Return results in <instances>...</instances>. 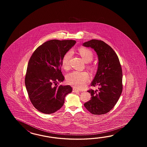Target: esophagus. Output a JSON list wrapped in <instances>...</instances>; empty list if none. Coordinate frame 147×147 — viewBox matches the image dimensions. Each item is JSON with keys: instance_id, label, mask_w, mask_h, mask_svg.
<instances>
[{"instance_id": "obj_1", "label": "esophagus", "mask_w": 147, "mask_h": 147, "mask_svg": "<svg viewBox=\"0 0 147 147\" xmlns=\"http://www.w3.org/2000/svg\"><path fill=\"white\" fill-rule=\"evenodd\" d=\"M72 91L74 92H75V93H77V92H79V90H78V89H76V88H73V90H72Z\"/></svg>"}]
</instances>
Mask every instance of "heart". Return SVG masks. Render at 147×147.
I'll return each instance as SVG.
<instances>
[{"label": "heart", "mask_w": 147, "mask_h": 147, "mask_svg": "<svg viewBox=\"0 0 147 147\" xmlns=\"http://www.w3.org/2000/svg\"><path fill=\"white\" fill-rule=\"evenodd\" d=\"M79 53L86 63H89L93 59V53L88 49L81 48L79 50ZM71 55L72 53L71 51H68L63 57L61 64L63 69H68L69 68L70 59ZM88 79L89 75L86 71H79L75 70L69 72L66 75V80L67 82L73 87L78 89L84 87L86 84Z\"/></svg>", "instance_id": "obj_1"}]
</instances>
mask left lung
<instances>
[{"label": "left lung", "mask_w": 147, "mask_h": 147, "mask_svg": "<svg viewBox=\"0 0 147 147\" xmlns=\"http://www.w3.org/2000/svg\"><path fill=\"white\" fill-rule=\"evenodd\" d=\"M91 47L98 57L97 73L91 86H99L98 90L90 89V100L84 104L94 115L108 113L115 106L122 91V71L119 58L113 48L102 40L92 39L83 44Z\"/></svg>", "instance_id": "8db88e82"}]
</instances>
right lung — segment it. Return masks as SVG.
Returning a JSON list of instances; mask_svg holds the SVG:
<instances>
[{"instance_id":"obj_1","label":"right lung","mask_w":147,"mask_h":147,"mask_svg":"<svg viewBox=\"0 0 147 147\" xmlns=\"http://www.w3.org/2000/svg\"><path fill=\"white\" fill-rule=\"evenodd\" d=\"M76 42L48 41L38 47L29 59L25 85L31 103L41 113H55L63 107L66 95L72 92L69 85L58 84L65 79L61 70L63 57Z\"/></svg>"}]
</instances>
